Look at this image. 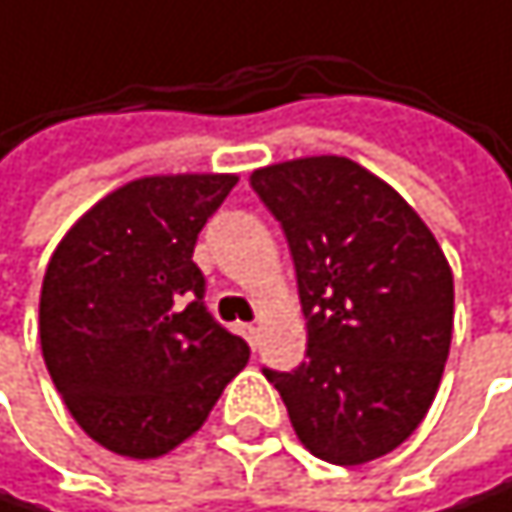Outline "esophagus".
Instances as JSON below:
<instances>
[{
	"mask_svg": "<svg viewBox=\"0 0 512 512\" xmlns=\"http://www.w3.org/2000/svg\"><path fill=\"white\" fill-rule=\"evenodd\" d=\"M238 334H241V337H244V340H247L253 349L259 346V328H256V325H250V322H241V325H238Z\"/></svg>",
	"mask_w": 512,
	"mask_h": 512,
	"instance_id": "34e87169",
	"label": "esophagus"
}]
</instances>
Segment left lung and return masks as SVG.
I'll use <instances>...</instances> for the list:
<instances>
[{
  "mask_svg": "<svg viewBox=\"0 0 512 512\" xmlns=\"http://www.w3.org/2000/svg\"><path fill=\"white\" fill-rule=\"evenodd\" d=\"M280 220L307 316V361L265 370L298 441L334 465L396 450L426 417L453 337V271L420 214L340 154L250 172Z\"/></svg>",
  "mask_w": 512,
  "mask_h": 512,
  "instance_id": "8db88e82",
  "label": "left lung"
}]
</instances>
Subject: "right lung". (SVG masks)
<instances>
[{
    "label": "right lung",
    "mask_w": 512,
    "mask_h": 512,
    "mask_svg": "<svg viewBox=\"0 0 512 512\" xmlns=\"http://www.w3.org/2000/svg\"><path fill=\"white\" fill-rule=\"evenodd\" d=\"M235 172L145 175L98 199L56 244L38 307L47 373L101 447L157 459L202 429L250 346L220 328L193 262Z\"/></svg>",
    "instance_id": "add662e5"
}]
</instances>
